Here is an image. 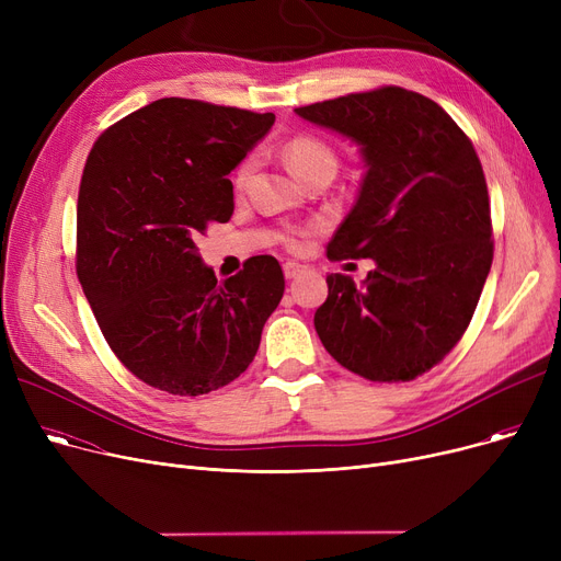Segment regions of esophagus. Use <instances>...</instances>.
Returning a JSON list of instances; mask_svg holds the SVG:
<instances>
[{
    "instance_id": "esophagus-1",
    "label": "esophagus",
    "mask_w": 561,
    "mask_h": 561,
    "mask_svg": "<svg viewBox=\"0 0 561 561\" xmlns=\"http://www.w3.org/2000/svg\"><path fill=\"white\" fill-rule=\"evenodd\" d=\"M302 271H305V265H300V263H296V261L284 263V275H286V279H296Z\"/></svg>"
}]
</instances>
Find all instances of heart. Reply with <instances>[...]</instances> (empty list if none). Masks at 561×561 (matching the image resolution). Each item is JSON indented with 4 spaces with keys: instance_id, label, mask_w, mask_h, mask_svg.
Returning a JSON list of instances; mask_svg holds the SVG:
<instances>
[{
    "instance_id": "b5f03b06",
    "label": "heart",
    "mask_w": 561,
    "mask_h": 561,
    "mask_svg": "<svg viewBox=\"0 0 561 561\" xmlns=\"http://www.w3.org/2000/svg\"><path fill=\"white\" fill-rule=\"evenodd\" d=\"M284 157H286V163L288 168L293 170V174L296 176H307L316 170H336V154L332 147L328 142H322L320 138L316 136H296L284 150ZM254 172V159H245L239 163V168H236L231 182H233V188L236 191H245L248 184H250V176ZM286 243L290 248H298V233H290L286 236Z\"/></svg>"
}]
</instances>
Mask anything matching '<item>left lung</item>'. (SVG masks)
I'll return each instance as SVG.
<instances>
[{
	"instance_id": "1",
	"label": "left lung",
	"mask_w": 561,
	"mask_h": 561,
	"mask_svg": "<svg viewBox=\"0 0 561 561\" xmlns=\"http://www.w3.org/2000/svg\"><path fill=\"white\" fill-rule=\"evenodd\" d=\"M362 145L359 197L328 245L373 259L362 286L328 275L313 316L330 355L370 381L427 373L463 336L493 261L484 170L470 138L430 98L400 85L296 108Z\"/></svg>"
}]
</instances>
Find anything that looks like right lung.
I'll list each match as a JSON object with an SVG mask.
<instances>
[{"label":"right lung","mask_w":561,"mask_h":561,"mask_svg":"<svg viewBox=\"0 0 561 561\" xmlns=\"http://www.w3.org/2000/svg\"><path fill=\"white\" fill-rule=\"evenodd\" d=\"M273 123V113L163 98L111 125L85 159L77 277L115 357L159 391L204 396L233 381L284 296L275 256H250L218 282L195 248L231 218L227 174Z\"/></svg>","instance_id":"1"}]
</instances>
